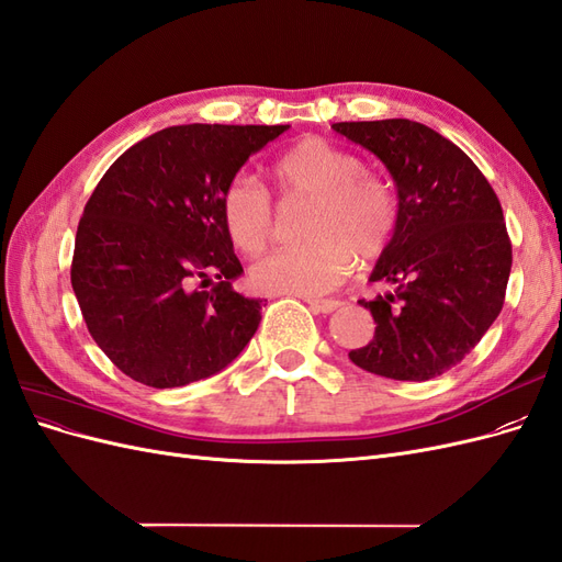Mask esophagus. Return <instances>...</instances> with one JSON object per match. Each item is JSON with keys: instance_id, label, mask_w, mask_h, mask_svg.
I'll list each match as a JSON object with an SVG mask.
<instances>
[{"instance_id": "34e87169", "label": "esophagus", "mask_w": 562, "mask_h": 562, "mask_svg": "<svg viewBox=\"0 0 562 562\" xmlns=\"http://www.w3.org/2000/svg\"><path fill=\"white\" fill-rule=\"evenodd\" d=\"M304 302L310 304L312 312L316 314H333L337 312L339 307H342V302L339 300H316V297H304Z\"/></svg>"}]
</instances>
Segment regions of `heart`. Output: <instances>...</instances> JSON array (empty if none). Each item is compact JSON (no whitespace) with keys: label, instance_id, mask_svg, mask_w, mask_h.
Here are the masks:
<instances>
[{"label":"heart","instance_id":"1","mask_svg":"<svg viewBox=\"0 0 562 562\" xmlns=\"http://www.w3.org/2000/svg\"><path fill=\"white\" fill-rule=\"evenodd\" d=\"M281 196H310L304 246L258 260L250 281L260 293L316 297L342 283L353 265L378 260L398 229V196L391 182L363 168L353 151L323 138H302L271 164ZM223 225L236 250L258 255L271 236V201L248 176H234L220 199Z\"/></svg>","mask_w":562,"mask_h":562}]
</instances>
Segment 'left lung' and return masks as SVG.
<instances>
[{
  "label": "left lung",
  "mask_w": 562,
  "mask_h": 562,
  "mask_svg": "<svg viewBox=\"0 0 562 562\" xmlns=\"http://www.w3.org/2000/svg\"><path fill=\"white\" fill-rule=\"evenodd\" d=\"M398 190V229L372 269L386 293L359 300L375 337L349 359L389 380L443 375L481 342L504 307L512 239L499 199L462 149L411 119L339 122Z\"/></svg>",
  "instance_id": "1"
}]
</instances>
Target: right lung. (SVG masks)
I'll return each mask as SVG.
<instances>
[{
  "mask_svg": "<svg viewBox=\"0 0 562 562\" xmlns=\"http://www.w3.org/2000/svg\"><path fill=\"white\" fill-rule=\"evenodd\" d=\"M288 128L168 126L100 178L70 277L95 345L131 380L155 389L206 380L258 330L262 300L232 288L244 267L220 199L248 157Z\"/></svg>",
  "mask_w": 562,
  "mask_h": 562,
  "instance_id": "obj_1",
  "label": "right lung"
}]
</instances>
